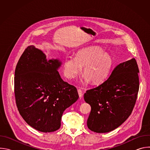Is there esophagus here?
Wrapping results in <instances>:
<instances>
[{
	"label": "esophagus",
	"instance_id": "34e87169",
	"mask_svg": "<svg viewBox=\"0 0 150 150\" xmlns=\"http://www.w3.org/2000/svg\"><path fill=\"white\" fill-rule=\"evenodd\" d=\"M78 95H79V97L80 98H81L83 96V93H82V91L80 90V89H78Z\"/></svg>",
	"mask_w": 150,
	"mask_h": 150
}]
</instances>
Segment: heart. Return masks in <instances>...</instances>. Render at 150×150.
I'll use <instances>...</instances> for the list:
<instances>
[{
	"label": "heart",
	"mask_w": 150,
	"mask_h": 150,
	"mask_svg": "<svg viewBox=\"0 0 150 150\" xmlns=\"http://www.w3.org/2000/svg\"><path fill=\"white\" fill-rule=\"evenodd\" d=\"M114 65L113 57L100 47L92 46L79 50L75 56L67 57L63 63V72L69 79H75L83 67V75L79 82L85 84L91 81L94 83L104 82L109 77Z\"/></svg>",
	"instance_id": "1"
}]
</instances>
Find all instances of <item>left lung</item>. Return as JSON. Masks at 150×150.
I'll use <instances>...</instances> for the list:
<instances>
[{
  "label": "left lung",
  "mask_w": 150,
  "mask_h": 150,
  "mask_svg": "<svg viewBox=\"0 0 150 150\" xmlns=\"http://www.w3.org/2000/svg\"><path fill=\"white\" fill-rule=\"evenodd\" d=\"M138 73L137 61L132 58L120 63L108 79L84 94V100L91 108L87 120L89 129L110 132L130 116L139 91Z\"/></svg>",
  "instance_id": "8db88e82"
}]
</instances>
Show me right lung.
<instances>
[{
    "label": "right lung",
    "instance_id": "1",
    "mask_svg": "<svg viewBox=\"0 0 150 150\" xmlns=\"http://www.w3.org/2000/svg\"><path fill=\"white\" fill-rule=\"evenodd\" d=\"M62 62L47 60L34 46L21 55L15 71L14 89L18 111L35 129L52 132L59 129L63 112L77 101V90L63 81L58 71Z\"/></svg>",
    "mask_w": 150,
    "mask_h": 150
}]
</instances>
